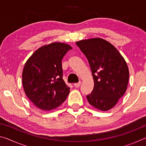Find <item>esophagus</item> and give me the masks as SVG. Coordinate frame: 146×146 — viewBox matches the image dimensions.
I'll return each instance as SVG.
<instances>
[{"mask_svg":"<svg viewBox=\"0 0 146 146\" xmlns=\"http://www.w3.org/2000/svg\"><path fill=\"white\" fill-rule=\"evenodd\" d=\"M81 85V82H79L78 83H75L74 84V86H75V88H79Z\"/></svg>","mask_w":146,"mask_h":146,"instance_id":"34e87169","label":"esophagus"}]
</instances>
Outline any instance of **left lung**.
I'll list each match as a JSON object with an SVG mask.
<instances>
[{"label": "left lung", "mask_w": 146, "mask_h": 146, "mask_svg": "<svg viewBox=\"0 0 146 146\" xmlns=\"http://www.w3.org/2000/svg\"><path fill=\"white\" fill-rule=\"evenodd\" d=\"M90 64L94 88L86 96L94 108L108 111L124 95L129 80V70L118 51L109 42L95 38L76 42Z\"/></svg>", "instance_id": "left-lung-1"}]
</instances>
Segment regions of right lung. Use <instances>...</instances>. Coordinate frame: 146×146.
<instances>
[{
  "label": "right lung",
  "mask_w": 146,
  "mask_h": 146,
  "mask_svg": "<svg viewBox=\"0 0 146 146\" xmlns=\"http://www.w3.org/2000/svg\"><path fill=\"white\" fill-rule=\"evenodd\" d=\"M72 48L54 42L35 51L25 64L23 84L28 98L36 107L49 111L61 105L70 88L64 82L62 60Z\"/></svg>",
  "instance_id": "right-lung-1"
}]
</instances>
